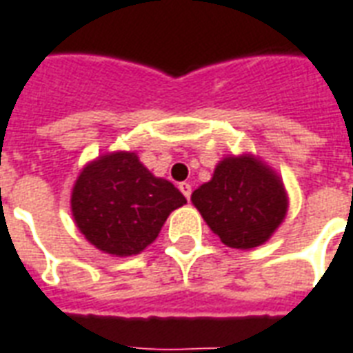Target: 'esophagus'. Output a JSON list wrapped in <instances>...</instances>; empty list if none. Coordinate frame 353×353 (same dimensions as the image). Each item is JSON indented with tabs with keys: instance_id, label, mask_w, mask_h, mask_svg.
<instances>
[{
	"instance_id": "34e87169",
	"label": "esophagus",
	"mask_w": 353,
	"mask_h": 353,
	"mask_svg": "<svg viewBox=\"0 0 353 353\" xmlns=\"http://www.w3.org/2000/svg\"><path fill=\"white\" fill-rule=\"evenodd\" d=\"M179 190L183 192V196L187 198V200H190V192H192V187H190V183H187V181L179 183Z\"/></svg>"
}]
</instances>
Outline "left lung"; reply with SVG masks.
Wrapping results in <instances>:
<instances>
[{"label":"left lung","instance_id":"obj_1","mask_svg":"<svg viewBox=\"0 0 353 353\" xmlns=\"http://www.w3.org/2000/svg\"><path fill=\"white\" fill-rule=\"evenodd\" d=\"M190 200L224 245L241 250L268 241L288 211L281 177L254 155L224 157Z\"/></svg>","mask_w":353,"mask_h":353}]
</instances>
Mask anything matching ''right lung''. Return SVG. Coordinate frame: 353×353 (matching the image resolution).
<instances>
[{"instance_id": "right-lung-1", "label": "right lung", "mask_w": 353, "mask_h": 353, "mask_svg": "<svg viewBox=\"0 0 353 353\" xmlns=\"http://www.w3.org/2000/svg\"><path fill=\"white\" fill-rule=\"evenodd\" d=\"M183 203V194L153 176L132 151L106 153L85 164L70 194L78 230L112 256L142 252Z\"/></svg>"}]
</instances>
